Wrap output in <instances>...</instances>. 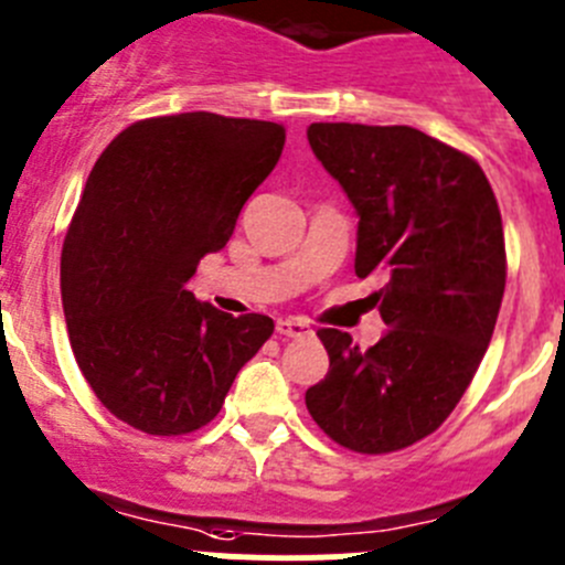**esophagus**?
Returning <instances> with one entry per match:
<instances>
[{"mask_svg": "<svg viewBox=\"0 0 565 565\" xmlns=\"http://www.w3.org/2000/svg\"><path fill=\"white\" fill-rule=\"evenodd\" d=\"M277 333L288 335V339H302L310 333V324L302 319H277Z\"/></svg>", "mask_w": 565, "mask_h": 565, "instance_id": "obj_1", "label": "esophagus"}]
</instances>
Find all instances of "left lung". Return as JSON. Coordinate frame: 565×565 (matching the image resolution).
<instances>
[{"label":"left lung","mask_w":565,"mask_h":565,"mask_svg":"<svg viewBox=\"0 0 565 565\" xmlns=\"http://www.w3.org/2000/svg\"><path fill=\"white\" fill-rule=\"evenodd\" d=\"M308 142L359 212L355 274L390 330L370 350L319 330L330 355L305 406L333 443L392 454L457 408L493 339L507 282L501 212L476 159L408 126L313 122Z\"/></svg>","instance_id":"8db88e82"}]
</instances>
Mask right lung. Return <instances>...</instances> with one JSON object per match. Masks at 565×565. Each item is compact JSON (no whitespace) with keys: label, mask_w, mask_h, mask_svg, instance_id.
I'll use <instances>...</instances> for the list:
<instances>
[{"label":"right lung","mask_w":565,"mask_h":565,"mask_svg":"<svg viewBox=\"0 0 565 565\" xmlns=\"http://www.w3.org/2000/svg\"><path fill=\"white\" fill-rule=\"evenodd\" d=\"M282 145L277 122L188 111L134 122L95 162L61 252V299L77 366L117 420L153 437L206 426L274 333L263 313L230 317L188 282Z\"/></svg>","instance_id":"add662e5"}]
</instances>
